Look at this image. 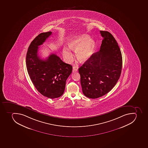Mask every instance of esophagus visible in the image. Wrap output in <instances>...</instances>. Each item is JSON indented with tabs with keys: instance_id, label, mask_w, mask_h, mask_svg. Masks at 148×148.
<instances>
[{
	"instance_id": "obj_1",
	"label": "esophagus",
	"mask_w": 148,
	"mask_h": 148,
	"mask_svg": "<svg viewBox=\"0 0 148 148\" xmlns=\"http://www.w3.org/2000/svg\"><path fill=\"white\" fill-rule=\"evenodd\" d=\"M78 70V66H73V72H77Z\"/></svg>"
}]
</instances>
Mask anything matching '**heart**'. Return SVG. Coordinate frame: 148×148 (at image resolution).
Instances as JSON below:
<instances>
[{
    "mask_svg": "<svg viewBox=\"0 0 148 148\" xmlns=\"http://www.w3.org/2000/svg\"><path fill=\"white\" fill-rule=\"evenodd\" d=\"M95 45V41L86 34L76 36L69 43V47L76 51V57L81 62H84L90 58L93 52ZM62 54L66 62L69 63L72 60L73 55L69 48L66 46L63 48Z\"/></svg>",
    "mask_w": 148,
    "mask_h": 148,
    "instance_id": "obj_1",
    "label": "heart"
}]
</instances>
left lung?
<instances>
[{
  "label": "left lung",
  "mask_w": 148,
  "mask_h": 148,
  "mask_svg": "<svg viewBox=\"0 0 148 148\" xmlns=\"http://www.w3.org/2000/svg\"><path fill=\"white\" fill-rule=\"evenodd\" d=\"M103 37L100 50L95 53L79 69L83 94L88 98H98L114 87L121 73V52L113 36L100 31Z\"/></svg>",
  "instance_id": "obj_1"
}]
</instances>
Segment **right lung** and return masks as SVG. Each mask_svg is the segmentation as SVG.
Returning <instances> with one entry per match:
<instances>
[{
  "instance_id": "add662e5",
  "label": "right lung",
  "mask_w": 148,
  "mask_h": 148,
  "mask_svg": "<svg viewBox=\"0 0 148 148\" xmlns=\"http://www.w3.org/2000/svg\"><path fill=\"white\" fill-rule=\"evenodd\" d=\"M52 32L42 33L31 42L26 55L27 72L38 92L48 98L61 97L65 91L66 81L72 72V66L65 63L55 54L45 60L38 56L39 46L42 45Z\"/></svg>"
}]
</instances>
